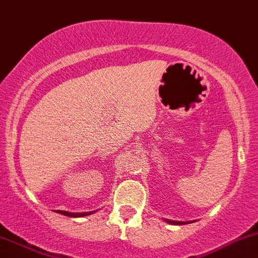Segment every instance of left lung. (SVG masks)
<instances>
[{
  "label": "left lung",
  "mask_w": 258,
  "mask_h": 258,
  "mask_svg": "<svg viewBox=\"0 0 258 258\" xmlns=\"http://www.w3.org/2000/svg\"><path fill=\"white\" fill-rule=\"evenodd\" d=\"M166 223L168 224H172V225H184V224H189V221H177V220H170V219H163ZM193 223V221H190Z\"/></svg>",
  "instance_id": "left-lung-1"
}]
</instances>
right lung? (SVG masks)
<instances>
[{"label":"right lung","instance_id":"right-lung-1","mask_svg":"<svg viewBox=\"0 0 258 258\" xmlns=\"http://www.w3.org/2000/svg\"><path fill=\"white\" fill-rule=\"evenodd\" d=\"M97 210H92V212H85V213H70V212H65V210H56V213H59V214H62V215H66V217H71V218H82V217H87V215L93 214V213H96Z\"/></svg>","mask_w":258,"mask_h":258}]
</instances>
